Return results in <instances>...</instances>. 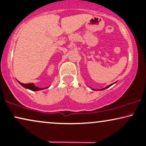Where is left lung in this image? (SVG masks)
Instances as JSON below:
<instances>
[{
	"label": "left lung",
	"mask_w": 146,
	"mask_h": 146,
	"mask_svg": "<svg viewBox=\"0 0 146 146\" xmlns=\"http://www.w3.org/2000/svg\"><path fill=\"white\" fill-rule=\"evenodd\" d=\"M112 84H110V85H109V86H106V88H102V90H105V89H106V88H109V87H110V86H111ZM91 89H92V90H93V89H92V88H91Z\"/></svg>",
	"instance_id": "1"
}]
</instances>
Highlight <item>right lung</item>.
Instances as JSON below:
<instances>
[{
    "label": "right lung",
    "mask_w": 146,
    "mask_h": 146,
    "mask_svg": "<svg viewBox=\"0 0 146 146\" xmlns=\"http://www.w3.org/2000/svg\"><path fill=\"white\" fill-rule=\"evenodd\" d=\"M19 82V84H21V86L24 87L25 88H26V89H29L30 90H32V91H39V90L46 89V88H38V87H36L34 84H33V83L25 84H23V83H21L19 82ZM48 88V87H47L46 88Z\"/></svg>",
    "instance_id": "1"
}]
</instances>
